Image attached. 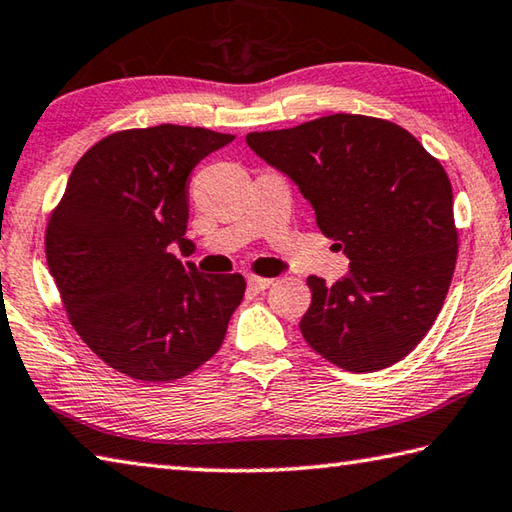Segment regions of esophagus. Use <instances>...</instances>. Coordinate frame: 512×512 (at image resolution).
<instances>
[{
  "label": "esophagus",
  "instance_id": "1",
  "mask_svg": "<svg viewBox=\"0 0 512 512\" xmlns=\"http://www.w3.org/2000/svg\"><path fill=\"white\" fill-rule=\"evenodd\" d=\"M273 282H275V280H271V277L250 275V277H248V288H250V291H255V293H262V291H266L268 286H273Z\"/></svg>",
  "mask_w": 512,
  "mask_h": 512
}]
</instances>
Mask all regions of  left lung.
<instances>
[{"label": "left lung", "mask_w": 512, "mask_h": 512, "mask_svg": "<svg viewBox=\"0 0 512 512\" xmlns=\"http://www.w3.org/2000/svg\"><path fill=\"white\" fill-rule=\"evenodd\" d=\"M246 143L300 185L320 230L351 259L333 286L306 280V345L353 374L405 358L432 329L459 253L439 159L401 125L358 114L250 132Z\"/></svg>", "instance_id": "1"}]
</instances>
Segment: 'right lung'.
Masks as SVG:
<instances>
[{
	"label": "right lung",
	"mask_w": 512,
	"mask_h": 512,
	"mask_svg": "<svg viewBox=\"0 0 512 512\" xmlns=\"http://www.w3.org/2000/svg\"><path fill=\"white\" fill-rule=\"evenodd\" d=\"M206 127L123 129L73 167L46 224V262L82 342L143 383L192 374L219 351L246 291L172 253L188 228V176L232 141Z\"/></svg>",
	"instance_id": "add662e5"
}]
</instances>
